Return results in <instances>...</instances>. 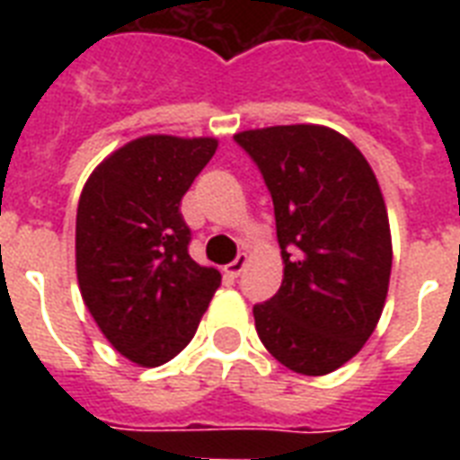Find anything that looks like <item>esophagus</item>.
<instances>
[{"label":"esophagus","mask_w":460,"mask_h":460,"mask_svg":"<svg viewBox=\"0 0 460 460\" xmlns=\"http://www.w3.org/2000/svg\"><path fill=\"white\" fill-rule=\"evenodd\" d=\"M245 265H248V255H245V252H241V255H238V258L234 260V262H229V265L224 267V274L234 279V277H238V274L243 272Z\"/></svg>","instance_id":"34e87169"}]
</instances>
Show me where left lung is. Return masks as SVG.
Here are the masks:
<instances>
[{"label": "left lung", "instance_id": "obj_1", "mask_svg": "<svg viewBox=\"0 0 460 460\" xmlns=\"http://www.w3.org/2000/svg\"><path fill=\"white\" fill-rule=\"evenodd\" d=\"M274 202L279 291L252 307L260 341L288 370L320 377L349 363L385 310L392 274L386 205L363 153L327 126L234 136Z\"/></svg>", "mask_w": 460, "mask_h": 460}]
</instances>
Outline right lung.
<instances>
[{
	"label": "right lung",
	"instance_id": "right-lung-1",
	"mask_svg": "<svg viewBox=\"0 0 460 460\" xmlns=\"http://www.w3.org/2000/svg\"><path fill=\"white\" fill-rule=\"evenodd\" d=\"M217 150L215 138L143 136L90 173L75 215V274L107 341L140 367L186 349L222 284L188 255L181 198Z\"/></svg>",
	"mask_w": 460,
	"mask_h": 460
}]
</instances>
